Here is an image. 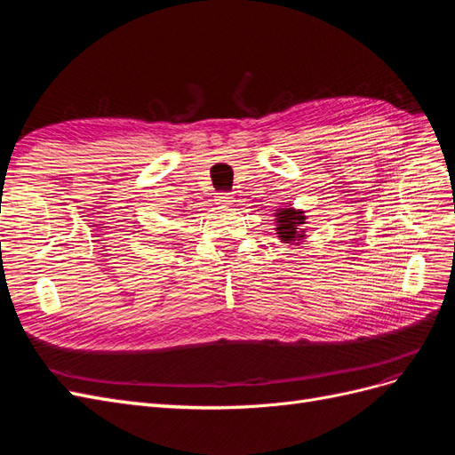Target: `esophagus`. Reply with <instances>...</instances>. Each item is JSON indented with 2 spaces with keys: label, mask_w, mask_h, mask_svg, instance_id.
<instances>
[{
  "label": "esophagus",
  "mask_w": 455,
  "mask_h": 455,
  "mask_svg": "<svg viewBox=\"0 0 455 455\" xmlns=\"http://www.w3.org/2000/svg\"><path fill=\"white\" fill-rule=\"evenodd\" d=\"M216 201H218V204H231L233 203V196L228 194V191H222V194L216 196Z\"/></svg>",
  "instance_id": "esophagus-1"
}]
</instances>
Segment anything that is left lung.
I'll list each match as a JSON object with an SVG mask.
<instances>
[{"label":"left lung","instance_id":"8db88e82","mask_svg":"<svg viewBox=\"0 0 455 455\" xmlns=\"http://www.w3.org/2000/svg\"><path fill=\"white\" fill-rule=\"evenodd\" d=\"M275 220H277V235L283 243H292L298 244L301 239H306V231L301 229V226L306 224V216L304 211H296V209H279L275 212Z\"/></svg>","mask_w":455,"mask_h":455}]
</instances>
